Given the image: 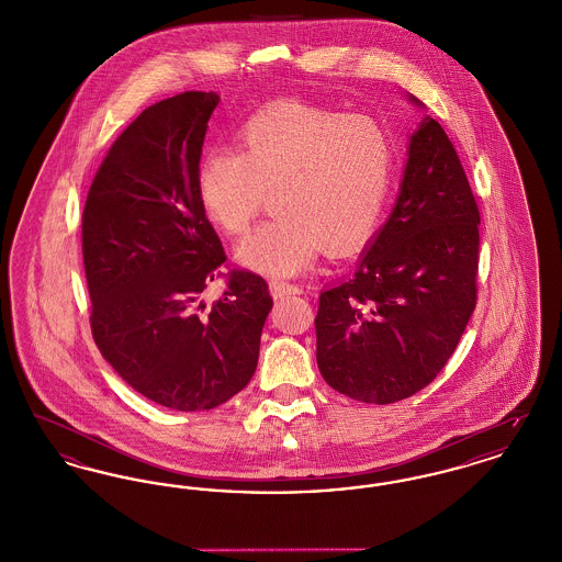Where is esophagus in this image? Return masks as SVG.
I'll list each match as a JSON object with an SVG mask.
<instances>
[{"mask_svg": "<svg viewBox=\"0 0 562 562\" xmlns=\"http://www.w3.org/2000/svg\"><path fill=\"white\" fill-rule=\"evenodd\" d=\"M269 291L273 294V299H284L289 294L299 293V289L291 284V282H284V280H271L269 282Z\"/></svg>", "mask_w": 562, "mask_h": 562, "instance_id": "34e87169", "label": "esophagus"}]
</instances>
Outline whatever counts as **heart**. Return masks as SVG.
Wrapping results in <instances>:
<instances>
[{"mask_svg": "<svg viewBox=\"0 0 562 562\" xmlns=\"http://www.w3.org/2000/svg\"><path fill=\"white\" fill-rule=\"evenodd\" d=\"M394 183V143L369 113L280 101L241 124L236 151L213 149L195 172L204 216L240 238L269 204L273 218L238 259L273 278L296 276L322 250L346 255L371 240Z\"/></svg>", "mask_w": 562, "mask_h": 562, "instance_id": "heart-1", "label": "heart"}]
</instances>
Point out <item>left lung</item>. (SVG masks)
Returning <instances> with one entry per match:
<instances>
[{"label":"left lung","instance_id":"obj_1","mask_svg":"<svg viewBox=\"0 0 562 562\" xmlns=\"http://www.w3.org/2000/svg\"><path fill=\"white\" fill-rule=\"evenodd\" d=\"M479 225L453 143L426 115L390 221L356 273L321 294L316 358L333 390L392 404L445 369L479 299Z\"/></svg>","mask_w":562,"mask_h":562}]
</instances>
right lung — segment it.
Instances as JSON below:
<instances>
[{"mask_svg": "<svg viewBox=\"0 0 562 562\" xmlns=\"http://www.w3.org/2000/svg\"><path fill=\"white\" fill-rule=\"evenodd\" d=\"M216 105L214 92L191 90L145 109L109 147L81 214L94 344L138 394L172 411H209L248 385L273 303L259 273L229 268L198 202ZM218 277L226 291L206 306Z\"/></svg>", "mask_w": 562, "mask_h": 562, "instance_id": "right-lung-1", "label": "right lung"}]
</instances>
